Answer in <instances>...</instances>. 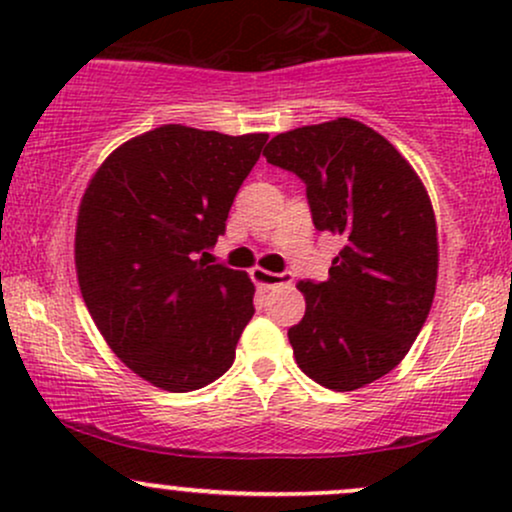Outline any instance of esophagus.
Wrapping results in <instances>:
<instances>
[{
  "label": "esophagus",
  "mask_w": 512,
  "mask_h": 512,
  "mask_svg": "<svg viewBox=\"0 0 512 512\" xmlns=\"http://www.w3.org/2000/svg\"><path fill=\"white\" fill-rule=\"evenodd\" d=\"M250 276H252V281H255V284L264 286V289H274V286H291L293 284V274H289V272L276 274V272H267V269L257 267V269H252Z\"/></svg>",
  "instance_id": "obj_1"
}]
</instances>
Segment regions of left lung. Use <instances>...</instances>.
<instances>
[{"label": "left lung", "mask_w": 512, "mask_h": 512, "mask_svg": "<svg viewBox=\"0 0 512 512\" xmlns=\"http://www.w3.org/2000/svg\"><path fill=\"white\" fill-rule=\"evenodd\" d=\"M264 158L305 182L317 231L344 240L330 279L298 284L305 315L289 330L293 356L327 390H358L407 356L431 310V199L395 146L349 117L276 134Z\"/></svg>", "instance_id": "obj_1"}]
</instances>
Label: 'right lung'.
<instances>
[{"label": "right lung", "mask_w": 512, "mask_h": 512, "mask_svg": "<svg viewBox=\"0 0 512 512\" xmlns=\"http://www.w3.org/2000/svg\"><path fill=\"white\" fill-rule=\"evenodd\" d=\"M267 134L163 125L129 139L88 182L76 221L84 303L117 358L168 392L221 378L255 315L245 272L211 264Z\"/></svg>", "instance_id": "right-lung-1"}]
</instances>
